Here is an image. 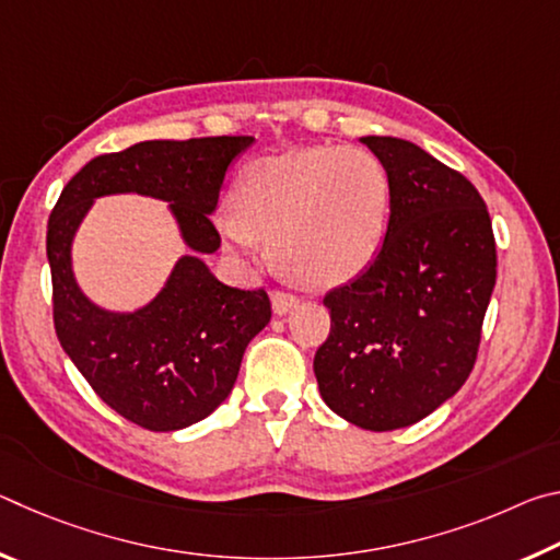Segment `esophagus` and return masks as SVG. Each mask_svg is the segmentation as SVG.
Masks as SVG:
<instances>
[{"mask_svg": "<svg viewBox=\"0 0 560 560\" xmlns=\"http://www.w3.org/2000/svg\"><path fill=\"white\" fill-rule=\"evenodd\" d=\"M271 306H273V314H277V316H287V314H291L293 308L299 306V299L291 296V293L273 291L271 293Z\"/></svg>", "mask_w": 560, "mask_h": 560, "instance_id": "esophagus-1", "label": "esophagus"}]
</instances>
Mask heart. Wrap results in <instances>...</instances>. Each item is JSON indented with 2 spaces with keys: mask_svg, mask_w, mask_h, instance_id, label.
Segmentation results:
<instances>
[{
  "mask_svg": "<svg viewBox=\"0 0 560 560\" xmlns=\"http://www.w3.org/2000/svg\"><path fill=\"white\" fill-rule=\"evenodd\" d=\"M390 197V173L371 150L296 148L244 170L236 210L217 214V230L236 259H261L271 240L289 277L330 289L360 277L381 254Z\"/></svg>",
  "mask_w": 560,
  "mask_h": 560,
  "instance_id": "b5f03b06",
  "label": "heart"
}]
</instances>
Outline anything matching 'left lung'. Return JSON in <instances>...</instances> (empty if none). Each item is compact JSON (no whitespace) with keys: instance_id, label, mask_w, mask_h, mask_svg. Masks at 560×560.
Here are the masks:
<instances>
[{"instance_id":"1","label":"left lung","mask_w":560,"mask_h":560,"mask_svg":"<svg viewBox=\"0 0 560 560\" xmlns=\"http://www.w3.org/2000/svg\"><path fill=\"white\" fill-rule=\"evenodd\" d=\"M360 143L390 173L381 254L326 293L314 373L324 402L363 430L410 428L467 381L497 283L487 205L467 177L402 138Z\"/></svg>"}]
</instances>
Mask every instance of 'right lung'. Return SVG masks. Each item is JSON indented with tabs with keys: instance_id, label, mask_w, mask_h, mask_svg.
<instances>
[{
	"instance_id": "right-lung-1",
	"label": "right lung",
	"mask_w": 560,
	"mask_h": 560,
	"mask_svg": "<svg viewBox=\"0 0 560 560\" xmlns=\"http://www.w3.org/2000/svg\"><path fill=\"white\" fill-rule=\"evenodd\" d=\"M252 143V136L143 140L98 155L71 177L49 217L46 257L63 353L103 402L145 430H185L212 415L232 393L246 346L271 320L267 291L226 287L202 259L220 249L210 214L226 167ZM110 194L167 201L190 249L164 289L132 312L98 307L72 273L78 226Z\"/></svg>"
}]
</instances>
